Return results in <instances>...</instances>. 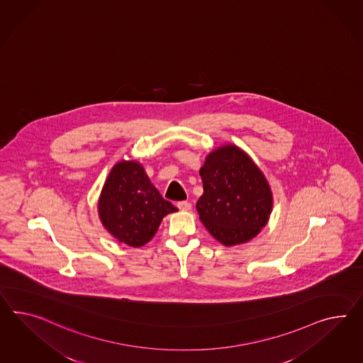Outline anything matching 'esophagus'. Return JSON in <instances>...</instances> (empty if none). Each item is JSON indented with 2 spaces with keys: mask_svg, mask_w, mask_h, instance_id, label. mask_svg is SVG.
Masks as SVG:
<instances>
[{
  "mask_svg": "<svg viewBox=\"0 0 363 363\" xmlns=\"http://www.w3.org/2000/svg\"><path fill=\"white\" fill-rule=\"evenodd\" d=\"M191 203H188V201H179L177 203V208L180 209V211H183V212H186V211H189L191 209Z\"/></svg>",
  "mask_w": 363,
  "mask_h": 363,
  "instance_id": "obj_1",
  "label": "esophagus"
}]
</instances>
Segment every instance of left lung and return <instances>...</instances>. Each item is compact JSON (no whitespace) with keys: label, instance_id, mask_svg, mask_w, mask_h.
<instances>
[{"label":"left lung","instance_id":"obj_1","mask_svg":"<svg viewBox=\"0 0 363 363\" xmlns=\"http://www.w3.org/2000/svg\"><path fill=\"white\" fill-rule=\"evenodd\" d=\"M204 194L196 209L206 230L225 246L254 238L269 221L272 194L250 157L234 145L212 151L200 169Z\"/></svg>","mask_w":363,"mask_h":363}]
</instances>
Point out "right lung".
I'll list each match as a JSON object with an SVG mask.
<instances>
[{"mask_svg": "<svg viewBox=\"0 0 363 363\" xmlns=\"http://www.w3.org/2000/svg\"><path fill=\"white\" fill-rule=\"evenodd\" d=\"M177 211L151 184L145 168L135 160H122L112 168L99 200L104 228L131 247L147 243L163 217Z\"/></svg>", "mask_w": 363, "mask_h": 363, "instance_id": "right-lung-1", "label": "right lung"}]
</instances>
